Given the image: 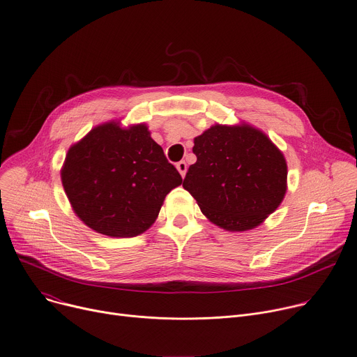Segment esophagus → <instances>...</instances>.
<instances>
[{
    "label": "esophagus",
    "mask_w": 357,
    "mask_h": 357,
    "mask_svg": "<svg viewBox=\"0 0 357 357\" xmlns=\"http://www.w3.org/2000/svg\"><path fill=\"white\" fill-rule=\"evenodd\" d=\"M176 169L179 171L181 176H182V178H185V174H186V169H188L186 162H185V160H181V162H178V164H176Z\"/></svg>",
    "instance_id": "1"
}]
</instances>
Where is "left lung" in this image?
<instances>
[{"instance_id":"1","label":"left lung","mask_w":357,"mask_h":357,"mask_svg":"<svg viewBox=\"0 0 357 357\" xmlns=\"http://www.w3.org/2000/svg\"><path fill=\"white\" fill-rule=\"evenodd\" d=\"M193 142L197 162L182 186L212 223L242 232L276 211L286 193L287 165L262 131L246 123H218Z\"/></svg>"}]
</instances>
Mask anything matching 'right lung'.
Segmentation results:
<instances>
[{"instance_id": "add662e5", "label": "right lung", "mask_w": 357, "mask_h": 357, "mask_svg": "<svg viewBox=\"0 0 357 357\" xmlns=\"http://www.w3.org/2000/svg\"><path fill=\"white\" fill-rule=\"evenodd\" d=\"M61 181L77 216L112 238L149 229L165 197L182 183L145 123L125 129L119 122L95 126L73 145Z\"/></svg>"}]
</instances>
